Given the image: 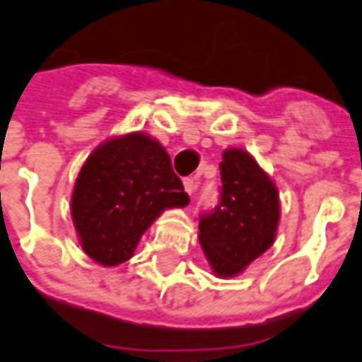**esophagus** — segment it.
<instances>
[{
    "mask_svg": "<svg viewBox=\"0 0 362 362\" xmlns=\"http://www.w3.org/2000/svg\"><path fill=\"white\" fill-rule=\"evenodd\" d=\"M184 189L187 195H193L195 192V178H184Z\"/></svg>",
    "mask_w": 362,
    "mask_h": 362,
    "instance_id": "1",
    "label": "esophagus"
}]
</instances>
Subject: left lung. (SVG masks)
I'll return each mask as SVG.
<instances>
[{"mask_svg":"<svg viewBox=\"0 0 362 362\" xmlns=\"http://www.w3.org/2000/svg\"><path fill=\"white\" fill-rule=\"evenodd\" d=\"M220 203L199 218V241L216 277H235L275 241L279 192L248 151L230 148L220 163Z\"/></svg>","mask_w":362,"mask_h":362,"instance_id":"1","label":"left lung"}]
</instances>
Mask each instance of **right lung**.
Segmentation results:
<instances>
[{"label": "right lung", "mask_w": 362, "mask_h": 362, "mask_svg": "<svg viewBox=\"0 0 362 362\" xmlns=\"http://www.w3.org/2000/svg\"><path fill=\"white\" fill-rule=\"evenodd\" d=\"M187 203L165 148L144 132H129L87 157L71 193V220L83 252L110 267L131 258L163 211Z\"/></svg>", "instance_id": "add662e5"}]
</instances>
